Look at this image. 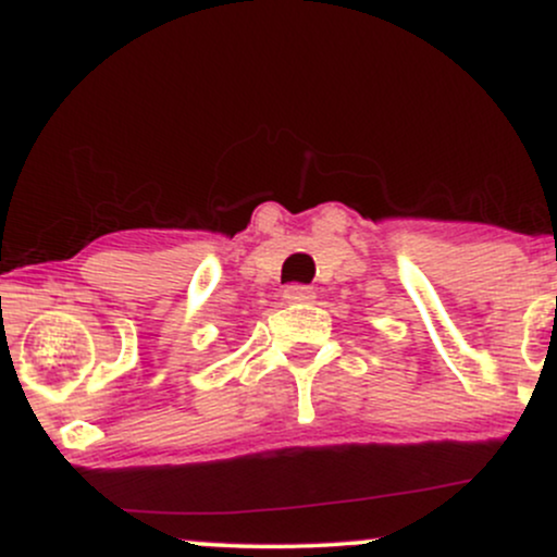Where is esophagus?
<instances>
[{"instance_id":"obj_1","label":"esophagus","mask_w":557,"mask_h":557,"mask_svg":"<svg viewBox=\"0 0 557 557\" xmlns=\"http://www.w3.org/2000/svg\"><path fill=\"white\" fill-rule=\"evenodd\" d=\"M283 298L287 300V304H311L317 296L309 285H287Z\"/></svg>"}]
</instances>
